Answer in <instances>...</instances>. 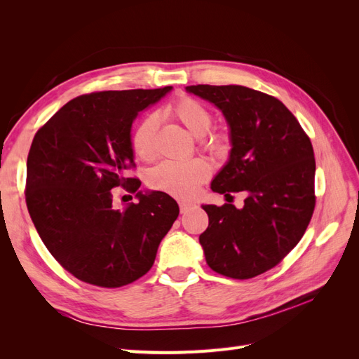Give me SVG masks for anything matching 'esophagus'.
Masks as SVG:
<instances>
[{
  "label": "esophagus",
  "mask_w": 359,
  "mask_h": 359,
  "mask_svg": "<svg viewBox=\"0 0 359 359\" xmlns=\"http://www.w3.org/2000/svg\"><path fill=\"white\" fill-rule=\"evenodd\" d=\"M190 208H191V203H187V202H180V211H181V214L187 212Z\"/></svg>",
  "instance_id": "obj_1"
}]
</instances>
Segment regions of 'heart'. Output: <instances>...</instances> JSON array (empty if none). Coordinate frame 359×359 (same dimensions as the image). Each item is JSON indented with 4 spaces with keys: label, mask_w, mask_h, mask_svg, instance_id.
<instances>
[{
    "label": "heart",
    "mask_w": 359,
    "mask_h": 359,
    "mask_svg": "<svg viewBox=\"0 0 359 359\" xmlns=\"http://www.w3.org/2000/svg\"><path fill=\"white\" fill-rule=\"evenodd\" d=\"M168 114L186 127L189 132L202 137L201 147L215 157H226L231 153V136L223 130L210 132L212 126V114L202 102L193 97H180L168 106ZM158 119L154 114L144 116L132 133V148L140 160H153L156 156V135ZM210 165L202 158L190 161H163L148 172V184L151 189L168 193L178 199H190L198 193L199 187L210 177Z\"/></svg>",
    "instance_id": "1"
}]
</instances>
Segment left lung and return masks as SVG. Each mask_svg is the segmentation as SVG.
I'll return each instance as SVG.
<instances>
[{
  "instance_id": "obj_1",
  "label": "left lung",
  "mask_w": 359,
  "mask_h": 359,
  "mask_svg": "<svg viewBox=\"0 0 359 359\" xmlns=\"http://www.w3.org/2000/svg\"><path fill=\"white\" fill-rule=\"evenodd\" d=\"M186 90L214 103L231 127V157L212 180V191L227 199L247 194L241 210L202 205L210 219L199 236L206 264L226 277L253 278L278 265L311 220L316 161L310 137L273 95L241 85Z\"/></svg>"
}]
</instances>
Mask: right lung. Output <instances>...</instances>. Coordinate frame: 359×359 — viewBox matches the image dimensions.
Here are the masks:
<instances>
[{
  "label": "right lung",
  "instance_id": "add662e5",
  "mask_svg": "<svg viewBox=\"0 0 359 359\" xmlns=\"http://www.w3.org/2000/svg\"><path fill=\"white\" fill-rule=\"evenodd\" d=\"M157 90L99 91L76 97L43 124L27 160L25 201L49 253L88 285L121 287L145 276L180 214L169 194L137 191L130 130ZM137 192V204L111 206V190Z\"/></svg>",
  "mask_w": 359,
  "mask_h": 359
}]
</instances>
